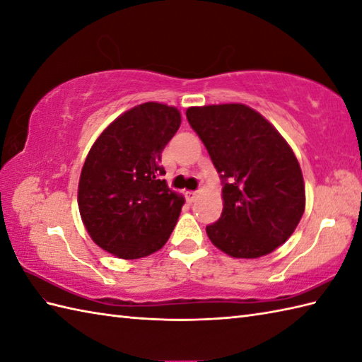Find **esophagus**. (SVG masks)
<instances>
[{
	"instance_id": "esophagus-1",
	"label": "esophagus",
	"mask_w": 362,
	"mask_h": 362,
	"mask_svg": "<svg viewBox=\"0 0 362 362\" xmlns=\"http://www.w3.org/2000/svg\"><path fill=\"white\" fill-rule=\"evenodd\" d=\"M185 197H187V201H188L189 204H193V202H196V201H197L199 194H197V193H194V191H187V193H185Z\"/></svg>"
}]
</instances>
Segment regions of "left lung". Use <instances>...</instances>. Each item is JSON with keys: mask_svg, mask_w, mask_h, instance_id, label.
Listing matches in <instances>:
<instances>
[{"mask_svg": "<svg viewBox=\"0 0 362 362\" xmlns=\"http://www.w3.org/2000/svg\"><path fill=\"white\" fill-rule=\"evenodd\" d=\"M187 118L224 183L210 241L233 258H259L286 243L305 211V182L279 130L244 104L189 107Z\"/></svg>", "mask_w": 362, "mask_h": 362, "instance_id": "left-lung-1", "label": "left lung"}]
</instances>
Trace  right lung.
<instances>
[{
	"label": "right lung",
	"instance_id": "1",
	"mask_svg": "<svg viewBox=\"0 0 362 362\" xmlns=\"http://www.w3.org/2000/svg\"><path fill=\"white\" fill-rule=\"evenodd\" d=\"M180 122L175 107L144 103L91 146L79 179V211L91 240L112 255L148 257L171 236L185 201L161 179L160 161Z\"/></svg>",
	"mask_w": 362,
	"mask_h": 362
}]
</instances>
